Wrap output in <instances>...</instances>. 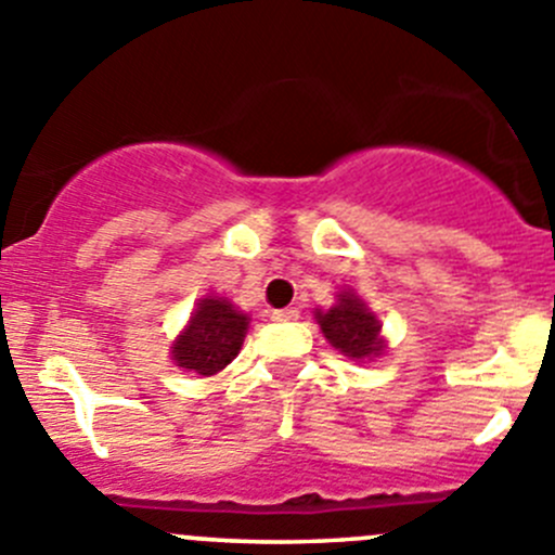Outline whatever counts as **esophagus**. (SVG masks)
<instances>
[{
	"mask_svg": "<svg viewBox=\"0 0 555 555\" xmlns=\"http://www.w3.org/2000/svg\"><path fill=\"white\" fill-rule=\"evenodd\" d=\"M273 319H276V322H295V319H298V309H293V306H289V309H276L273 311Z\"/></svg>",
	"mask_w": 555,
	"mask_h": 555,
	"instance_id": "esophagus-1",
	"label": "esophagus"
}]
</instances>
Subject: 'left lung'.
I'll return each mask as SVG.
<instances>
[{
	"label": "left lung",
	"instance_id": "1",
	"mask_svg": "<svg viewBox=\"0 0 555 555\" xmlns=\"http://www.w3.org/2000/svg\"><path fill=\"white\" fill-rule=\"evenodd\" d=\"M313 317H317L324 338L349 360H371L384 351L386 344L382 338V322L367 309L365 300L351 289L340 293L338 304L330 306L327 311H313Z\"/></svg>",
	"mask_w": 555,
	"mask_h": 555
}]
</instances>
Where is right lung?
Here are the masks:
<instances>
[{
    "label": "right lung",
    "instance_id": "obj_1",
    "mask_svg": "<svg viewBox=\"0 0 555 555\" xmlns=\"http://www.w3.org/2000/svg\"><path fill=\"white\" fill-rule=\"evenodd\" d=\"M249 317L231 300L206 295L171 346V360L195 376H215L242 351Z\"/></svg>",
    "mask_w": 555,
    "mask_h": 555
}]
</instances>
